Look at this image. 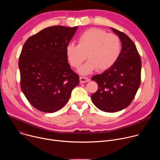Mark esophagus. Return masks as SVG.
Instances as JSON below:
<instances>
[{"instance_id":"esophagus-1","label":"esophagus","mask_w":160,"mask_h":160,"mask_svg":"<svg viewBox=\"0 0 160 160\" xmlns=\"http://www.w3.org/2000/svg\"><path fill=\"white\" fill-rule=\"evenodd\" d=\"M88 81H90V79L87 77H80V82L81 83H85Z\"/></svg>"}]
</instances>
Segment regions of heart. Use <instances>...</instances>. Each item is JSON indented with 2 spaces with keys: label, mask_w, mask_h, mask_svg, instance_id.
Returning a JSON list of instances; mask_svg holds the SVG:
<instances>
[{
  "label": "heart",
  "mask_w": 160,
  "mask_h": 160,
  "mask_svg": "<svg viewBox=\"0 0 160 160\" xmlns=\"http://www.w3.org/2000/svg\"><path fill=\"white\" fill-rule=\"evenodd\" d=\"M66 56L72 66L78 68L87 57L88 60L80 68L79 72L86 75L98 68L106 70L118 59L121 52L119 37L97 28L85 31L78 39V44L70 43L66 47Z\"/></svg>",
  "instance_id": "b5f03b06"
}]
</instances>
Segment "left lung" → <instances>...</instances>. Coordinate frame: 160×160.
Returning a JSON list of instances; mask_svg holds the SVG:
<instances>
[{
	"instance_id": "8db88e82",
	"label": "left lung",
	"mask_w": 160,
	"mask_h": 160,
	"mask_svg": "<svg viewBox=\"0 0 160 160\" xmlns=\"http://www.w3.org/2000/svg\"><path fill=\"white\" fill-rule=\"evenodd\" d=\"M111 29L122 42V51L115 64L92 78L98 83V90L91 96L94 104L108 112L121 111L130 105L141 80V59L135 43L123 32Z\"/></svg>"
}]
</instances>
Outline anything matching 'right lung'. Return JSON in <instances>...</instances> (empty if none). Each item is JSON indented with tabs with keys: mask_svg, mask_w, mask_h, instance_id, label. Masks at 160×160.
<instances>
[{
	"mask_svg": "<svg viewBox=\"0 0 160 160\" xmlns=\"http://www.w3.org/2000/svg\"><path fill=\"white\" fill-rule=\"evenodd\" d=\"M78 27L53 26L29 37L19 58L20 86L37 109L54 112L68 101L79 76L68 62L66 47Z\"/></svg>",
	"mask_w": 160,
	"mask_h": 160,
	"instance_id": "add662e5",
	"label": "right lung"
}]
</instances>
